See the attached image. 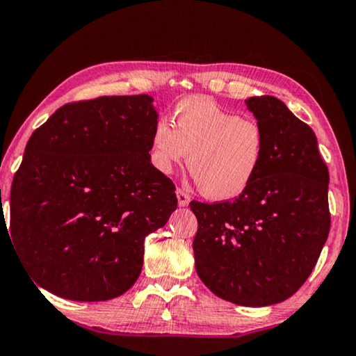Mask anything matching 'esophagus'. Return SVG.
<instances>
[{"mask_svg":"<svg viewBox=\"0 0 356 356\" xmlns=\"http://www.w3.org/2000/svg\"><path fill=\"white\" fill-rule=\"evenodd\" d=\"M176 195H177V201H179V206H182V207H185V206H188V202H190V196L185 193V191L182 190V188H177V191H176Z\"/></svg>","mask_w":356,"mask_h":356,"instance_id":"1","label":"esophagus"}]
</instances>
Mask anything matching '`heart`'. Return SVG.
I'll return each instance as SVG.
<instances>
[{"mask_svg":"<svg viewBox=\"0 0 356 356\" xmlns=\"http://www.w3.org/2000/svg\"><path fill=\"white\" fill-rule=\"evenodd\" d=\"M174 123L176 129L160 120L152 133L150 161L158 172H171L190 151L188 168L207 198L234 200L250 187L264 158V129L257 118L187 98L174 111Z\"/></svg>","mask_w":356,"mask_h":356,"instance_id":"heart-1","label":"heart"}]
</instances>
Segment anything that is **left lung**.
I'll list each match as a JSON object with an SVG mask.
<instances>
[{"instance_id": "obj_1", "label": "left lung", "mask_w": 356, "mask_h": 356, "mask_svg": "<svg viewBox=\"0 0 356 356\" xmlns=\"http://www.w3.org/2000/svg\"><path fill=\"white\" fill-rule=\"evenodd\" d=\"M264 129L258 176L234 201H191L195 266L213 295L239 306L289 300L330 233V172L307 123L274 97L245 99Z\"/></svg>"}]
</instances>
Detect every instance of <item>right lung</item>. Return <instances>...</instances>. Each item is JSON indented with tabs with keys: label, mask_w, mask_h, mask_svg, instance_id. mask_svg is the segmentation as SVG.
Here are the masks:
<instances>
[{
	"label": "right lung",
	"mask_w": 356,
	"mask_h": 356,
	"mask_svg": "<svg viewBox=\"0 0 356 356\" xmlns=\"http://www.w3.org/2000/svg\"><path fill=\"white\" fill-rule=\"evenodd\" d=\"M154 98L61 106L31 134L10 188V238L39 286L72 301L129 290L144 239L176 211L172 180L150 163Z\"/></svg>",
	"instance_id": "1"
}]
</instances>
